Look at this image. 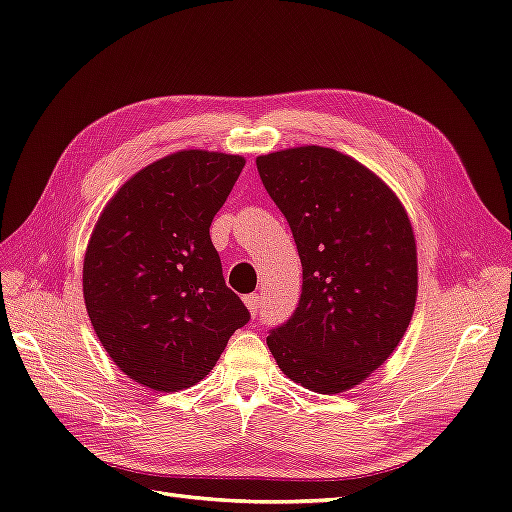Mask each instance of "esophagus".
<instances>
[{
	"mask_svg": "<svg viewBox=\"0 0 512 512\" xmlns=\"http://www.w3.org/2000/svg\"><path fill=\"white\" fill-rule=\"evenodd\" d=\"M243 303L247 305V309H250L252 316L258 314V307H260V297H258V294H245Z\"/></svg>",
	"mask_w": 512,
	"mask_h": 512,
	"instance_id": "34e87169",
	"label": "esophagus"
}]
</instances>
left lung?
<instances>
[{"label":"left lung","mask_w":512,"mask_h":512,"mask_svg":"<svg viewBox=\"0 0 512 512\" xmlns=\"http://www.w3.org/2000/svg\"><path fill=\"white\" fill-rule=\"evenodd\" d=\"M256 166L303 267L299 305L267 346L305 389L348 391L389 359L410 324L418 282L408 215L389 185L329 147L275 151Z\"/></svg>","instance_id":"1"}]
</instances>
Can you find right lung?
<instances>
[{
    "label": "right lung",
    "instance_id": "1",
    "mask_svg": "<svg viewBox=\"0 0 512 512\" xmlns=\"http://www.w3.org/2000/svg\"><path fill=\"white\" fill-rule=\"evenodd\" d=\"M243 166L203 149L153 162L121 185L89 239V320L113 363L153 391L203 380L250 322L209 235Z\"/></svg>",
    "mask_w": 512,
    "mask_h": 512
}]
</instances>
